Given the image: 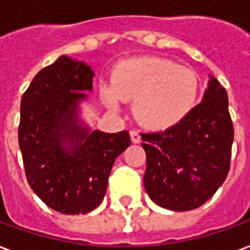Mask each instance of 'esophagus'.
Masks as SVG:
<instances>
[{
	"instance_id": "34e87169",
	"label": "esophagus",
	"mask_w": 250,
	"mask_h": 250,
	"mask_svg": "<svg viewBox=\"0 0 250 250\" xmlns=\"http://www.w3.org/2000/svg\"><path fill=\"white\" fill-rule=\"evenodd\" d=\"M130 137H131V141L134 142V144H138V142L141 141V135L137 133V131H130Z\"/></svg>"
}]
</instances>
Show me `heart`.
I'll return each instance as SVG.
<instances>
[{
	"label": "heart",
	"instance_id": "1",
	"mask_svg": "<svg viewBox=\"0 0 250 250\" xmlns=\"http://www.w3.org/2000/svg\"><path fill=\"white\" fill-rule=\"evenodd\" d=\"M198 94L194 70L155 56L122 61L112 82L102 84L109 108L120 110L125 101H134L135 119L151 130H166L183 122L195 108Z\"/></svg>",
	"mask_w": 250,
	"mask_h": 250
}]
</instances>
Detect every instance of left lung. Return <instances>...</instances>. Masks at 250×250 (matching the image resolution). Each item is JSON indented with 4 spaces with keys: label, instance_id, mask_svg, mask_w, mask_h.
<instances>
[{
    "label": "left lung",
    "instance_id": "obj_1",
    "mask_svg": "<svg viewBox=\"0 0 250 250\" xmlns=\"http://www.w3.org/2000/svg\"><path fill=\"white\" fill-rule=\"evenodd\" d=\"M145 191L165 209L202 206L227 178L234 141L227 91L209 74L201 104L174 127L141 134Z\"/></svg>",
    "mask_w": 250,
    "mask_h": 250
}]
</instances>
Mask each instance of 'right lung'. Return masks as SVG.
<instances>
[{
  "label": "right lung",
  "mask_w": 250,
  "mask_h": 250,
  "mask_svg": "<svg viewBox=\"0 0 250 250\" xmlns=\"http://www.w3.org/2000/svg\"><path fill=\"white\" fill-rule=\"evenodd\" d=\"M92 80L91 66L62 55L36 74L21 101L27 181L48 208L63 214H85L104 201L112 166L130 145L128 131H92L80 119Z\"/></svg>",
  "instance_id": "right-lung-1"
}]
</instances>
